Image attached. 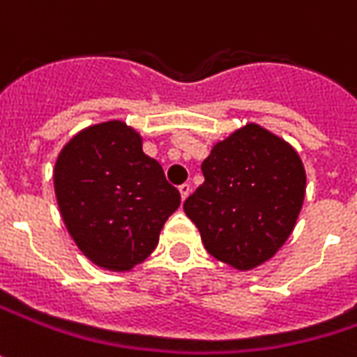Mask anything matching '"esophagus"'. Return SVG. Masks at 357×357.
Returning <instances> with one entry per match:
<instances>
[{
  "label": "esophagus",
  "instance_id": "1",
  "mask_svg": "<svg viewBox=\"0 0 357 357\" xmlns=\"http://www.w3.org/2000/svg\"><path fill=\"white\" fill-rule=\"evenodd\" d=\"M190 193H191L190 183H183V185H179V195H181V199H185V197H188Z\"/></svg>",
  "mask_w": 357,
  "mask_h": 357
}]
</instances>
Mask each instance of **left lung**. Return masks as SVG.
<instances>
[{"label": "left lung", "instance_id": "1", "mask_svg": "<svg viewBox=\"0 0 357 357\" xmlns=\"http://www.w3.org/2000/svg\"><path fill=\"white\" fill-rule=\"evenodd\" d=\"M183 203L217 261L252 271L273 259L301 215L306 169L289 142L255 122L217 142Z\"/></svg>", "mask_w": 357, "mask_h": 357}]
</instances>
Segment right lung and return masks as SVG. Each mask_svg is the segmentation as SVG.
Returning <instances> with one entry per match:
<instances>
[{
	"mask_svg": "<svg viewBox=\"0 0 357 357\" xmlns=\"http://www.w3.org/2000/svg\"><path fill=\"white\" fill-rule=\"evenodd\" d=\"M59 211L80 252L100 268L126 273L154 251L179 191L144 154L142 136L122 120L80 130L53 169Z\"/></svg>",
	"mask_w": 357,
	"mask_h": 357,
	"instance_id": "add662e5",
	"label": "right lung"
}]
</instances>
